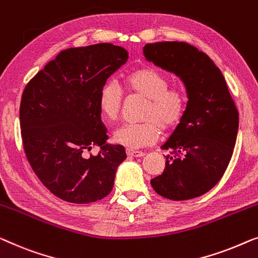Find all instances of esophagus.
<instances>
[{"instance_id":"obj_1","label":"esophagus","mask_w":258,"mask_h":258,"mask_svg":"<svg viewBox=\"0 0 258 258\" xmlns=\"http://www.w3.org/2000/svg\"><path fill=\"white\" fill-rule=\"evenodd\" d=\"M126 154H127L128 157H134V158H141V157H144V155H145L144 152L133 151V150H126Z\"/></svg>"}]
</instances>
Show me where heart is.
Returning a JSON list of instances; mask_svg holds the SVG:
<instances>
[{
	"label": "heart",
	"mask_w": 258,
	"mask_h": 258,
	"mask_svg": "<svg viewBox=\"0 0 258 258\" xmlns=\"http://www.w3.org/2000/svg\"><path fill=\"white\" fill-rule=\"evenodd\" d=\"M125 84L131 93L148 99L140 124H124L115 130L113 139L127 148H141L153 144L160 131L168 132L182 120L187 108L186 93L180 88H168L164 75L151 68L136 69L126 76ZM122 104L121 90L114 82H107L99 92L98 105L108 120H115Z\"/></svg>",
	"instance_id": "obj_1"
}]
</instances>
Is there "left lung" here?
Instances as JSON below:
<instances>
[{"label": "left lung", "instance_id": "obj_1", "mask_svg": "<svg viewBox=\"0 0 258 258\" xmlns=\"http://www.w3.org/2000/svg\"><path fill=\"white\" fill-rule=\"evenodd\" d=\"M144 56L180 78L188 98L182 120L161 146L169 153L152 187L174 201L201 197L222 177L236 143L238 112L226 79L205 52L184 42L148 43Z\"/></svg>", "mask_w": 258, "mask_h": 258}]
</instances>
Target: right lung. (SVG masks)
<instances>
[{
	"mask_svg": "<svg viewBox=\"0 0 258 258\" xmlns=\"http://www.w3.org/2000/svg\"><path fill=\"white\" fill-rule=\"evenodd\" d=\"M127 59V50L111 43L70 48L25 86L20 106L25 155L42 183L61 200L94 202L113 188L126 153L121 145L106 143L98 97ZM93 146L100 153L88 157Z\"/></svg>",
	"mask_w": 258,
	"mask_h": 258,
	"instance_id": "obj_1",
	"label": "right lung"
}]
</instances>
